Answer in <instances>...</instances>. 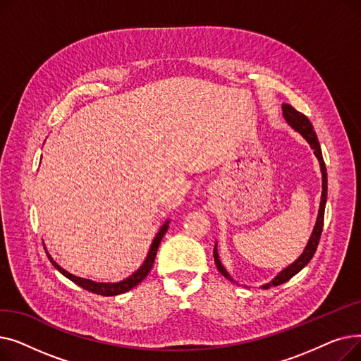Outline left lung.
<instances>
[{"mask_svg": "<svg viewBox=\"0 0 361 361\" xmlns=\"http://www.w3.org/2000/svg\"><path fill=\"white\" fill-rule=\"evenodd\" d=\"M282 116L286 118L287 124L294 128L297 133L306 139V142L310 145V147L313 149V154L319 161L320 165V171H322V196H320V204H319V212H317V218H316V224H314V228L312 231V235L306 244L305 250L302 253L291 263L286 269H282L272 281H269L268 283H263L262 288H269V287H276L281 286V283L287 282L288 279H291L295 274H298L302 268L306 267V264L312 260L316 249H317V244L322 235V228H324V218H325V206H326V196H328V174H326V166H325V161L324 157H322V150H320V145L317 140L316 133L313 130L312 123L309 121V118L305 116V114L298 112L297 109H294L291 105L288 104H282ZM214 257H215V263H216V268L218 271L226 278L233 282H235L233 279V276L226 272V269L224 268V264L221 263L219 255H218V243H215V247H214Z\"/></svg>", "mask_w": 361, "mask_h": 361, "instance_id": "obj_1", "label": "left lung"}]
</instances>
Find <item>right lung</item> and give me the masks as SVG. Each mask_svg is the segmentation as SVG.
<instances>
[{
    "instance_id": "add662e5",
    "label": "right lung",
    "mask_w": 361,
    "mask_h": 361,
    "mask_svg": "<svg viewBox=\"0 0 361 361\" xmlns=\"http://www.w3.org/2000/svg\"><path fill=\"white\" fill-rule=\"evenodd\" d=\"M168 226H169V219H166V221L162 224V226L159 228L158 234L155 235L154 241H152L150 249H149V252H147V256H146L145 262L142 263V267H140L136 272H133L130 276H127L126 279L118 281V282H97V281H92V279L75 276V275L67 272L66 269H63V268L60 267V264L56 263V262L51 257V255H49L48 250L45 249V245H44V249H45V252H47V256H48L49 262L54 264V268H55L56 271H59L60 274H63L66 278H68L70 281H73V282L75 283V286H79V287H82L83 290H87V291H90V293L99 294V295H106V297H109V295H118V294L127 293V291H130L131 288H135L136 286H139V283L146 278V275L150 272L152 267H154V262H155V257H157V252H158V247H159V244H161V240H162V237L165 235V233H166V230H168Z\"/></svg>"
}]
</instances>
